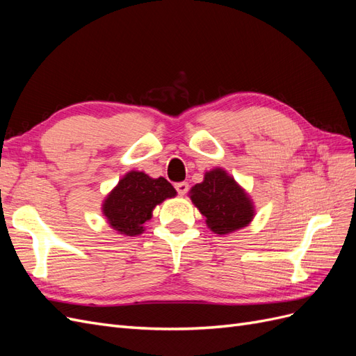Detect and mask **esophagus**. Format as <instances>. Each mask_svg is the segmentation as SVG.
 <instances>
[{"label":"esophagus","instance_id":"esophagus-1","mask_svg":"<svg viewBox=\"0 0 356 356\" xmlns=\"http://www.w3.org/2000/svg\"><path fill=\"white\" fill-rule=\"evenodd\" d=\"M175 188H177V191H178V195H179V196H184L186 193L188 191V184H187V182H177V184H175Z\"/></svg>","mask_w":356,"mask_h":356}]
</instances>
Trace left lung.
I'll return each mask as SVG.
<instances>
[{
	"mask_svg": "<svg viewBox=\"0 0 356 356\" xmlns=\"http://www.w3.org/2000/svg\"><path fill=\"white\" fill-rule=\"evenodd\" d=\"M190 199L220 236L246 227L255 217L254 202L222 168L207 172L200 184L191 187Z\"/></svg>",
	"mask_w": 356,
	"mask_h": 356,
	"instance_id": "8db88e82",
	"label": "left lung"
}]
</instances>
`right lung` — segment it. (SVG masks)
I'll list each match as a JSON object with an SVG mask.
<instances>
[{"instance_id": "right-lung-1", "label": "right lung", "mask_w": 356, "mask_h": 356, "mask_svg": "<svg viewBox=\"0 0 356 356\" xmlns=\"http://www.w3.org/2000/svg\"><path fill=\"white\" fill-rule=\"evenodd\" d=\"M177 190L163 177L152 178L131 170L118 181L102 203V213L110 227L124 236L141 234L153 209L163 200L175 197Z\"/></svg>"}]
</instances>
